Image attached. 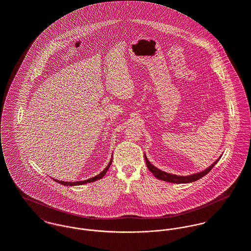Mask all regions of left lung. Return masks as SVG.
Here are the masks:
<instances>
[{
  "instance_id": "1",
  "label": "left lung",
  "mask_w": 251,
  "mask_h": 251,
  "mask_svg": "<svg viewBox=\"0 0 251 251\" xmlns=\"http://www.w3.org/2000/svg\"><path fill=\"white\" fill-rule=\"evenodd\" d=\"M144 156H145L147 167L154 175V177H156L157 179H161V180H165V181H168V182H174V183H189V182H193L197 179L203 178L205 175H207L214 168V166L218 162V160L221 157V155H220L212 165L207 167L205 170H202L200 172H197V173H194V174H191V175H187V176H179V175L164 172V171L156 168L154 165H152L149 161V159L146 156V153L144 154Z\"/></svg>"
}]
</instances>
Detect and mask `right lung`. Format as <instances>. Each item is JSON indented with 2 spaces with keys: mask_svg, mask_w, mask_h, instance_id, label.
<instances>
[{
  "mask_svg": "<svg viewBox=\"0 0 251 251\" xmlns=\"http://www.w3.org/2000/svg\"><path fill=\"white\" fill-rule=\"evenodd\" d=\"M112 159H113V156H111V159H110L107 166L105 167V169H104L102 172H100L99 175H97V176H95V177H93V178H91V179H85V180H81V181H64V180H59V179H54L55 181H57L58 183H61V184H63V185H67V186H74V185H79V184H86V183H88V182L96 181V180L102 179V178L104 177V175L106 174V172H107L110 165L112 164Z\"/></svg>",
  "mask_w": 251,
  "mask_h": 251,
  "instance_id": "right-lung-1",
  "label": "right lung"
}]
</instances>
